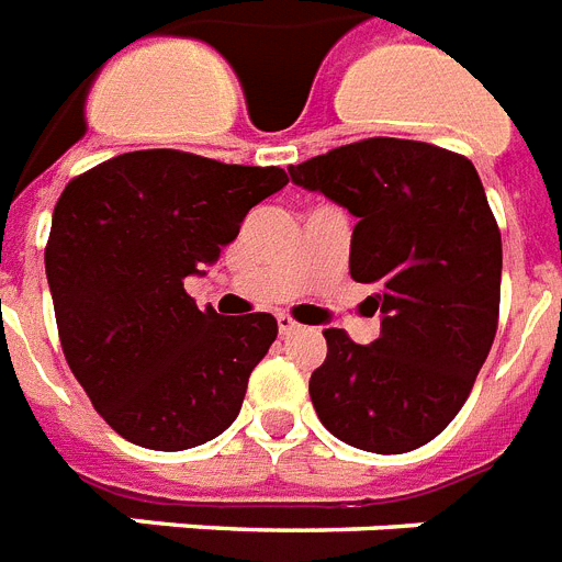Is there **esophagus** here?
I'll return each instance as SVG.
<instances>
[{"mask_svg": "<svg viewBox=\"0 0 562 562\" xmlns=\"http://www.w3.org/2000/svg\"><path fill=\"white\" fill-rule=\"evenodd\" d=\"M299 322H295L293 316H286V313H278V330H281V336H290L299 330Z\"/></svg>", "mask_w": 562, "mask_h": 562, "instance_id": "obj_1", "label": "esophagus"}]
</instances>
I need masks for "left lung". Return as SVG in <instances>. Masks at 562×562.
I'll use <instances>...</instances> for the list:
<instances>
[{
	"instance_id": "8db88e82",
	"label": "left lung",
	"mask_w": 562,
	"mask_h": 562,
	"mask_svg": "<svg viewBox=\"0 0 562 562\" xmlns=\"http://www.w3.org/2000/svg\"><path fill=\"white\" fill-rule=\"evenodd\" d=\"M359 220L351 276L383 327L357 345L327 327L310 376L318 420L357 450L401 456L441 435L473 392L499 327L502 235L473 161L408 138H362L290 165Z\"/></svg>"
}]
</instances>
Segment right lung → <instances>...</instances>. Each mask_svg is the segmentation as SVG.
<instances>
[{
  "instance_id": "obj_1",
  "label": "right lung",
  "mask_w": 562,
  "mask_h": 562,
  "mask_svg": "<svg viewBox=\"0 0 562 562\" xmlns=\"http://www.w3.org/2000/svg\"><path fill=\"white\" fill-rule=\"evenodd\" d=\"M281 168L186 150H133L63 188L46 244L54 318L71 374L127 441L177 452L240 412L278 322L200 310L186 278L214 263Z\"/></svg>"
}]
</instances>
